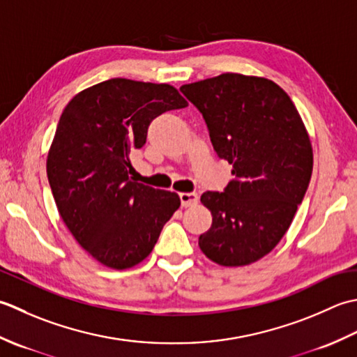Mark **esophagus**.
<instances>
[{
  "label": "esophagus",
  "instance_id": "obj_1",
  "mask_svg": "<svg viewBox=\"0 0 357 357\" xmlns=\"http://www.w3.org/2000/svg\"><path fill=\"white\" fill-rule=\"evenodd\" d=\"M197 202H199V195L195 192H180V203L183 208L197 205Z\"/></svg>",
  "mask_w": 357,
  "mask_h": 357
}]
</instances>
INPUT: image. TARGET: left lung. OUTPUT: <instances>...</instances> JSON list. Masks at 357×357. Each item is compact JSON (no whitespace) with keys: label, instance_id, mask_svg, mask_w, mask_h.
<instances>
[{"label":"left lung","instance_id":"obj_1","mask_svg":"<svg viewBox=\"0 0 357 357\" xmlns=\"http://www.w3.org/2000/svg\"><path fill=\"white\" fill-rule=\"evenodd\" d=\"M180 91L199 109L214 151L234 176L223 192L202 194L213 225L199 246L222 266L250 265L280 242L307 192L312 172L307 129L271 79L222 74Z\"/></svg>","mask_w":357,"mask_h":357}]
</instances>
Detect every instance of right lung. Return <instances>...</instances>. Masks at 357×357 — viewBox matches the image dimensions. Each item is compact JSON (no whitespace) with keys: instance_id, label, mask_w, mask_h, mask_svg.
<instances>
[{"instance_id":"right-lung-1","label":"right lung","mask_w":357,"mask_h":357,"mask_svg":"<svg viewBox=\"0 0 357 357\" xmlns=\"http://www.w3.org/2000/svg\"><path fill=\"white\" fill-rule=\"evenodd\" d=\"M186 106L169 84L112 78L64 107L47 155L49 185L68 229L100 264H140L178 209L176 192L130 177V154L144 146L152 120Z\"/></svg>"}]
</instances>
